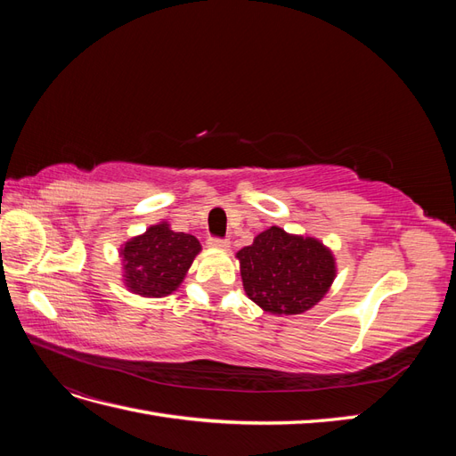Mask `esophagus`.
Returning a JSON list of instances; mask_svg holds the SVG:
<instances>
[{
    "label": "esophagus",
    "mask_w": 456,
    "mask_h": 456,
    "mask_svg": "<svg viewBox=\"0 0 456 456\" xmlns=\"http://www.w3.org/2000/svg\"><path fill=\"white\" fill-rule=\"evenodd\" d=\"M209 247H213V249H228L230 247V241L228 240H223V238H209Z\"/></svg>",
    "instance_id": "obj_1"
}]
</instances>
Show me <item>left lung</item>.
I'll return each mask as SVG.
<instances>
[{
    "mask_svg": "<svg viewBox=\"0 0 456 456\" xmlns=\"http://www.w3.org/2000/svg\"><path fill=\"white\" fill-rule=\"evenodd\" d=\"M247 297L270 314L310 310L337 275L335 256L315 238L293 236L272 226L236 255Z\"/></svg>",
    "mask_w": 456,
    "mask_h": 456,
    "instance_id": "obj_1",
    "label": "left lung"
}]
</instances>
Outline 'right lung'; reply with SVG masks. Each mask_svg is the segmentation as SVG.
Masks as SVG:
<instances>
[{
	"instance_id": "1",
	"label": "right lung",
	"mask_w": 456,
	"mask_h": 456,
	"mask_svg": "<svg viewBox=\"0 0 456 456\" xmlns=\"http://www.w3.org/2000/svg\"><path fill=\"white\" fill-rule=\"evenodd\" d=\"M200 251V241L190 233L173 232L167 223L150 226L121 247L126 285L141 297H167L183 283Z\"/></svg>"
}]
</instances>
